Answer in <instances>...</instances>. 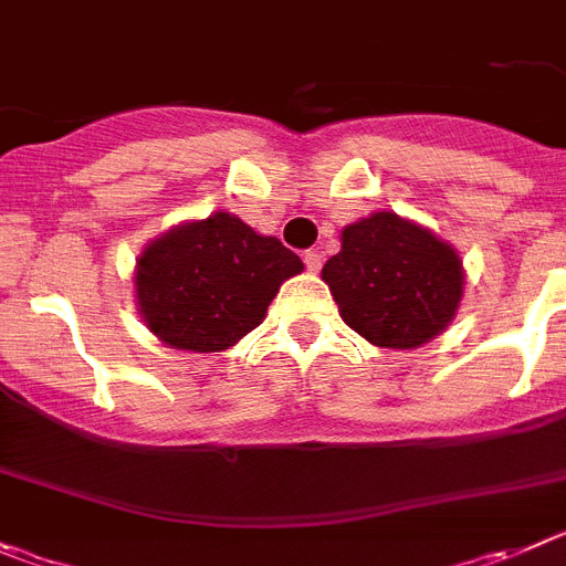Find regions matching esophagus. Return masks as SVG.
Wrapping results in <instances>:
<instances>
[{
	"instance_id": "obj_1",
	"label": "esophagus",
	"mask_w": 566,
	"mask_h": 566,
	"mask_svg": "<svg viewBox=\"0 0 566 566\" xmlns=\"http://www.w3.org/2000/svg\"><path fill=\"white\" fill-rule=\"evenodd\" d=\"M303 261L308 272H319V269H323V255H319L317 249H308V252L303 255Z\"/></svg>"
}]
</instances>
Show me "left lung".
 Instances as JSON below:
<instances>
[{"mask_svg": "<svg viewBox=\"0 0 566 566\" xmlns=\"http://www.w3.org/2000/svg\"><path fill=\"white\" fill-rule=\"evenodd\" d=\"M323 280L345 325L378 347L409 350L452 323L465 274L452 243L385 210L342 230Z\"/></svg>", "mask_w": 566, "mask_h": 566, "instance_id": "1", "label": "left lung"}]
</instances>
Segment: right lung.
Segmentation results:
<instances>
[{
    "mask_svg": "<svg viewBox=\"0 0 566 566\" xmlns=\"http://www.w3.org/2000/svg\"><path fill=\"white\" fill-rule=\"evenodd\" d=\"M303 261L232 212L188 221L137 258V305L154 336L179 350L219 354L258 328L283 280Z\"/></svg>",
    "mask_w": 566,
    "mask_h": 566,
    "instance_id": "obj_1",
    "label": "right lung"
}]
</instances>
